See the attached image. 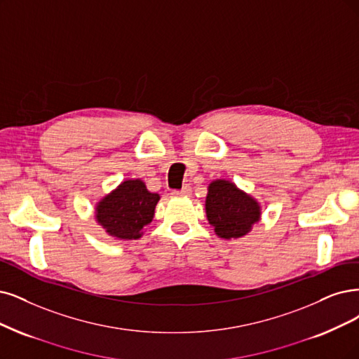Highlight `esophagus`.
I'll return each instance as SVG.
<instances>
[{"label":"esophagus","mask_w":359,"mask_h":359,"mask_svg":"<svg viewBox=\"0 0 359 359\" xmlns=\"http://www.w3.org/2000/svg\"><path fill=\"white\" fill-rule=\"evenodd\" d=\"M192 192V189L189 187H184L182 191H172L171 195L172 196H189Z\"/></svg>","instance_id":"1"}]
</instances>
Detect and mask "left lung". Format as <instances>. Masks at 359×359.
<instances>
[{
    "label": "left lung",
    "instance_id": "left-lung-1",
    "mask_svg": "<svg viewBox=\"0 0 359 359\" xmlns=\"http://www.w3.org/2000/svg\"><path fill=\"white\" fill-rule=\"evenodd\" d=\"M205 215L219 238L238 240L260 222L262 207L255 196L238 188L233 182L216 179L208 184Z\"/></svg>",
    "mask_w": 359,
    "mask_h": 359
}]
</instances>
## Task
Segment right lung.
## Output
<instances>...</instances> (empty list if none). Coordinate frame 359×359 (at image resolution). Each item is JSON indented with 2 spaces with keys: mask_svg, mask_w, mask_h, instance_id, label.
Segmentation results:
<instances>
[{
  "mask_svg": "<svg viewBox=\"0 0 359 359\" xmlns=\"http://www.w3.org/2000/svg\"><path fill=\"white\" fill-rule=\"evenodd\" d=\"M159 198L142 179H126L97 201L95 219L114 240H139L154 219Z\"/></svg>",
  "mask_w": 359,
  "mask_h": 359,
  "instance_id": "1",
  "label": "right lung"
}]
</instances>
